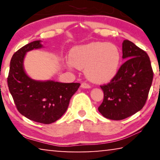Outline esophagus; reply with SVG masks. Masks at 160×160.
<instances>
[{
	"instance_id": "34e87169",
	"label": "esophagus",
	"mask_w": 160,
	"mask_h": 160,
	"mask_svg": "<svg viewBox=\"0 0 160 160\" xmlns=\"http://www.w3.org/2000/svg\"><path fill=\"white\" fill-rule=\"evenodd\" d=\"M81 87H82V88H84V89H89L91 87V86L86 82H83L82 84H81Z\"/></svg>"
}]
</instances>
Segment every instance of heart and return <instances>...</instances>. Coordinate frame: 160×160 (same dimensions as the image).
<instances>
[{"mask_svg": "<svg viewBox=\"0 0 160 160\" xmlns=\"http://www.w3.org/2000/svg\"><path fill=\"white\" fill-rule=\"evenodd\" d=\"M121 54L111 43L92 42L72 50L71 62L79 69L87 68L89 79L96 83H106L117 75Z\"/></svg>", "mask_w": 160, "mask_h": 160, "instance_id": "heart-1", "label": "heart"}]
</instances>
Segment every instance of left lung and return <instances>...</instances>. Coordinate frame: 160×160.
Returning a JSON list of instances; mask_svg holds the SVG:
<instances>
[{"instance_id":"1","label":"left lung","mask_w":160,"mask_h":160,"mask_svg":"<svg viewBox=\"0 0 160 160\" xmlns=\"http://www.w3.org/2000/svg\"><path fill=\"white\" fill-rule=\"evenodd\" d=\"M126 60L108 84L100 86L103 101L98 111L104 117L122 120L141 110L152 84L153 73L147 53L128 40L122 43Z\"/></svg>"}]
</instances>
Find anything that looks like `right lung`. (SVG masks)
<instances>
[{
	"instance_id": "1",
	"label": "right lung",
	"mask_w": 160,
	"mask_h": 160,
	"mask_svg": "<svg viewBox=\"0 0 160 160\" xmlns=\"http://www.w3.org/2000/svg\"><path fill=\"white\" fill-rule=\"evenodd\" d=\"M41 42L35 41L28 43L13 54L7 82L17 110L22 115L39 123L51 124L65 113L70 100L80 84L36 81L27 75L24 69L25 54L43 47Z\"/></svg>"
}]
</instances>
